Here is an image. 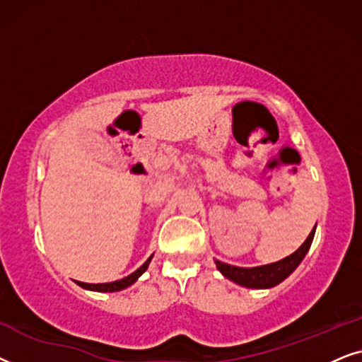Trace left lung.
Segmentation results:
<instances>
[{
  "label": "left lung",
  "instance_id": "8db88e82",
  "mask_svg": "<svg viewBox=\"0 0 362 362\" xmlns=\"http://www.w3.org/2000/svg\"><path fill=\"white\" fill-rule=\"evenodd\" d=\"M315 230L316 226L311 230L310 237L306 238V242L303 243L295 253H291L290 257L279 259L276 263H269V264H264V267H257V268H238L221 262H215L216 268L220 269L225 278H228L231 281L238 283V285L242 286L273 288L276 286L278 283H281L283 279L290 276V274L296 269L298 264L303 262V258H305V255L311 247L313 238H315Z\"/></svg>",
  "mask_w": 362,
  "mask_h": 362
}]
</instances>
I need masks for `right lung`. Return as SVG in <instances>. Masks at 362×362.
Instances as JSON below:
<instances>
[{"instance_id":"add662e5","label":"right lung","mask_w":362,"mask_h":362,"mask_svg":"<svg viewBox=\"0 0 362 362\" xmlns=\"http://www.w3.org/2000/svg\"><path fill=\"white\" fill-rule=\"evenodd\" d=\"M151 259H152V257L147 259L146 263L142 264L141 268H137L136 272L134 273H131L129 274V276H125V278H122V279H117V281H112V283H98V285H93V283H83V281H77V285L79 286H83V288H86V290H93V291H104V293H112V291H119V290H124V288H127V286H131L132 283H136V279L141 276V274L146 272L147 269V267H148V263H151Z\"/></svg>"}]
</instances>
